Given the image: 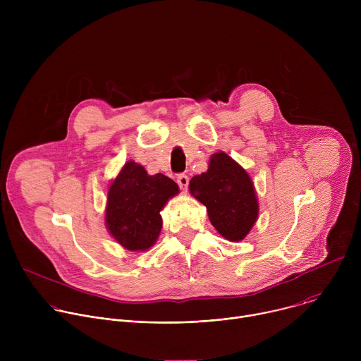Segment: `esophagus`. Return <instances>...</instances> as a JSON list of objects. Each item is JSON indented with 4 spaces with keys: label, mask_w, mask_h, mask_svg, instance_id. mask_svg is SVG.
I'll return each instance as SVG.
<instances>
[{
    "label": "esophagus",
    "mask_w": 361,
    "mask_h": 361,
    "mask_svg": "<svg viewBox=\"0 0 361 361\" xmlns=\"http://www.w3.org/2000/svg\"><path fill=\"white\" fill-rule=\"evenodd\" d=\"M177 183H178V185H180L181 190H187V187H188V176H185V174H178V176H177Z\"/></svg>",
    "instance_id": "34e87169"
}]
</instances>
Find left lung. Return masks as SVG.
I'll return each instance as SVG.
<instances>
[{
	"instance_id": "1",
	"label": "left lung",
	"mask_w": 361,
	"mask_h": 361,
	"mask_svg": "<svg viewBox=\"0 0 361 361\" xmlns=\"http://www.w3.org/2000/svg\"><path fill=\"white\" fill-rule=\"evenodd\" d=\"M190 192L207 207L212 224L228 241H241L259 217L250 176L223 151L213 154L207 171L190 180Z\"/></svg>"
}]
</instances>
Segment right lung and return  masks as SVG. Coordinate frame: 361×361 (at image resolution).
Segmentation results:
<instances>
[{
	"label": "right lung",
	"mask_w": 361,
	"mask_h": 361,
	"mask_svg": "<svg viewBox=\"0 0 361 361\" xmlns=\"http://www.w3.org/2000/svg\"><path fill=\"white\" fill-rule=\"evenodd\" d=\"M178 191V185L167 176H149L142 166L126 163L109 188V233L130 251L148 250L163 227L161 209Z\"/></svg>",
	"instance_id": "obj_1"
}]
</instances>
